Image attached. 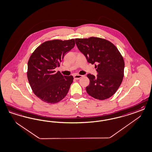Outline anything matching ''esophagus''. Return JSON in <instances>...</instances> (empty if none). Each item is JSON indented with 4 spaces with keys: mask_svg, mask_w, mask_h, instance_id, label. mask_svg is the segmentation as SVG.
<instances>
[{
    "mask_svg": "<svg viewBox=\"0 0 152 152\" xmlns=\"http://www.w3.org/2000/svg\"><path fill=\"white\" fill-rule=\"evenodd\" d=\"M82 77H83V75H74V78L77 80V79L81 78Z\"/></svg>",
    "mask_w": 152,
    "mask_h": 152,
    "instance_id": "34e87169",
    "label": "esophagus"
}]
</instances>
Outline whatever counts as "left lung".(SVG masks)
Here are the masks:
<instances>
[{
  "label": "left lung",
  "instance_id": "8db88e82",
  "mask_svg": "<svg viewBox=\"0 0 152 152\" xmlns=\"http://www.w3.org/2000/svg\"><path fill=\"white\" fill-rule=\"evenodd\" d=\"M79 51L89 63L95 64L96 77L88 74L87 92L93 98L106 99L113 96L122 83L125 63L117 48L106 39L92 37L76 39Z\"/></svg>",
  "mask_w": 152,
  "mask_h": 152
}]
</instances>
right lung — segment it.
<instances>
[{"mask_svg": "<svg viewBox=\"0 0 152 152\" xmlns=\"http://www.w3.org/2000/svg\"><path fill=\"white\" fill-rule=\"evenodd\" d=\"M75 46V40L46 41L36 49L28 62L27 78L35 95L45 102L56 103L68 92L73 77L63 75L54 69L67 52Z\"/></svg>", "mask_w": 152, "mask_h": 152, "instance_id": "add662e5", "label": "right lung"}]
</instances>
